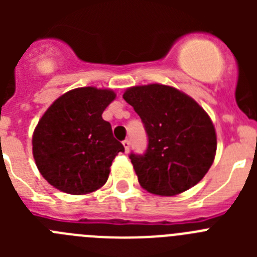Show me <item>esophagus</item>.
<instances>
[{"instance_id": "esophagus-1", "label": "esophagus", "mask_w": 257, "mask_h": 257, "mask_svg": "<svg viewBox=\"0 0 257 257\" xmlns=\"http://www.w3.org/2000/svg\"><path fill=\"white\" fill-rule=\"evenodd\" d=\"M122 144H123V147H124V152H128L130 151V140L128 139H126V140H123V142H122Z\"/></svg>"}]
</instances>
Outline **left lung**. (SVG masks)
<instances>
[{
	"label": "left lung",
	"instance_id": "left-lung-1",
	"mask_svg": "<svg viewBox=\"0 0 257 257\" xmlns=\"http://www.w3.org/2000/svg\"><path fill=\"white\" fill-rule=\"evenodd\" d=\"M123 99L142 118L148 136L143 154H130L138 180L158 196H176L203 179L216 153V134L207 113L170 86H135Z\"/></svg>",
	"mask_w": 257,
	"mask_h": 257
}]
</instances>
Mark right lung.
Wrapping results in <instances>:
<instances>
[{"label":"right lung","instance_id":"add662e5","mask_svg":"<svg viewBox=\"0 0 257 257\" xmlns=\"http://www.w3.org/2000/svg\"><path fill=\"white\" fill-rule=\"evenodd\" d=\"M110 90L74 88L56 99L33 134V157L52 187L87 194L106 183L113 160L123 145L101 114L114 100Z\"/></svg>","mask_w":257,"mask_h":257}]
</instances>
